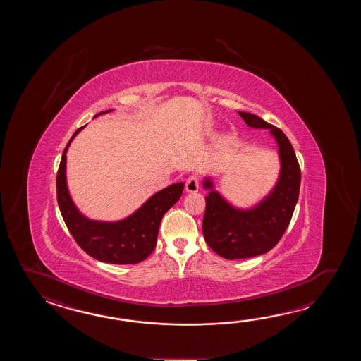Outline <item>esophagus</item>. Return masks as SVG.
<instances>
[{
	"label": "esophagus",
	"mask_w": 361,
	"mask_h": 361,
	"mask_svg": "<svg viewBox=\"0 0 361 361\" xmlns=\"http://www.w3.org/2000/svg\"><path fill=\"white\" fill-rule=\"evenodd\" d=\"M185 191L193 193V192L199 191V179L196 176H191L187 178L185 180Z\"/></svg>",
	"instance_id": "obj_1"
}]
</instances>
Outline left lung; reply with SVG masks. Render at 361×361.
Instances as JSON below:
<instances>
[{"mask_svg": "<svg viewBox=\"0 0 361 361\" xmlns=\"http://www.w3.org/2000/svg\"><path fill=\"white\" fill-rule=\"evenodd\" d=\"M247 126L269 129L279 146L281 169L272 191L250 209L232 207L210 178L204 179L209 191L202 221L207 245L226 259H244L267 253L283 238L300 196V169L292 143L283 131L253 114L238 112Z\"/></svg>", "mask_w": 361, "mask_h": 361, "instance_id": "1", "label": "left lung"}]
</instances>
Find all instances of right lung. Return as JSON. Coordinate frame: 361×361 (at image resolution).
<instances>
[{
  "label": "right lung",
  "mask_w": 361,
  "mask_h": 361,
  "mask_svg": "<svg viewBox=\"0 0 361 361\" xmlns=\"http://www.w3.org/2000/svg\"><path fill=\"white\" fill-rule=\"evenodd\" d=\"M111 111L114 109L100 112L94 117ZM84 128L77 129L69 139L56 174V199L61 216L77 244L94 259L112 264H135L145 261L156 247L162 216L180 199L184 183L170 184L156 192L137 212L121 221L100 222L89 219L71 199L66 177L69 145Z\"/></svg>",
  "instance_id": "right-lung-1"
}]
</instances>
